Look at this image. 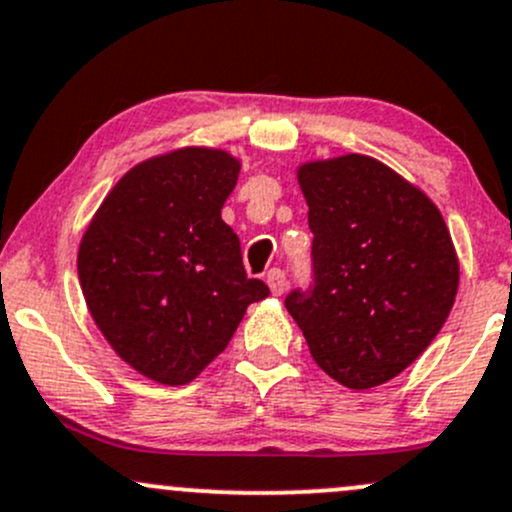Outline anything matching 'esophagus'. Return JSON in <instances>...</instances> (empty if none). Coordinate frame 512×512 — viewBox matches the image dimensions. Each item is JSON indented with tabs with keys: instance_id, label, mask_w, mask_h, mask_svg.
<instances>
[{
	"instance_id": "esophagus-1",
	"label": "esophagus",
	"mask_w": 512,
	"mask_h": 512,
	"mask_svg": "<svg viewBox=\"0 0 512 512\" xmlns=\"http://www.w3.org/2000/svg\"><path fill=\"white\" fill-rule=\"evenodd\" d=\"M267 287H270L272 294H284V289H287V277H284L282 270H270L267 272Z\"/></svg>"
}]
</instances>
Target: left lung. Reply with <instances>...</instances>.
<instances>
[{
    "instance_id": "1",
    "label": "left lung",
    "mask_w": 512,
    "mask_h": 512,
    "mask_svg": "<svg viewBox=\"0 0 512 512\" xmlns=\"http://www.w3.org/2000/svg\"><path fill=\"white\" fill-rule=\"evenodd\" d=\"M314 233V287L294 289L311 358L351 390L400 375L444 326L459 257L439 208L383 161L346 154L297 169Z\"/></svg>"
}]
</instances>
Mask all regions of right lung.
I'll use <instances>...</instances> for the list:
<instances>
[{
    "instance_id": "right-lung-1",
    "label": "right lung",
    "mask_w": 512,
    "mask_h": 512,
    "mask_svg": "<svg viewBox=\"0 0 512 512\" xmlns=\"http://www.w3.org/2000/svg\"><path fill=\"white\" fill-rule=\"evenodd\" d=\"M240 161L184 147L132 166L100 203L78 247L90 316L112 351L161 385H186L270 294L247 277L240 240L220 218Z\"/></svg>"
}]
</instances>
